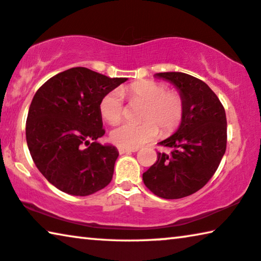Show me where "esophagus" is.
Segmentation results:
<instances>
[{
	"instance_id": "obj_1",
	"label": "esophagus",
	"mask_w": 261,
	"mask_h": 261,
	"mask_svg": "<svg viewBox=\"0 0 261 261\" xmlns=\"http://www.w3.org/2000/svg\"><path fill=\"white\" fill-rule=\"evenodd\" d=\"M118 151H119L120 154H123V153L136 152V151H138V149H126V147H118Z\"/></svg>"
}]
</instances>
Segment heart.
<instances>
[{
    "label": "heart",
    "instance_id": "obj_1",
    "mask_svg": "<svg viewBox=\"0 0 261 261\" xmlns=\"http://www.w3.org/2000/svg\"><path fill=\"white\" fill-rule=\"evenodd\" d=\"M132 103L143 104L141 124H122L111 131V141L126 149H137L158 136L159 125L168 135L179 126L184 116V99L179 92L168 91L164 84L155 81L135 82L118 91L107 93L100 100L99 112L108 123L115 124L123 117L122 96Z\"/></svg>",
    "mask_w": 261,
    "mask_h": 261
}]
</instances>
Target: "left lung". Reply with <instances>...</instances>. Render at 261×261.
I'll use <instances>...</instances> for the list:
<instances>
[{"label":"left lung","mask_w":261,"mask_h":261,"mask_svg":"<svg viewBox=\"0 0 261 261\" xmlns=\"http://www.w3.org/2000/svg\"><path fill=\"white\" fill-rule=\"evenodd\" d=\"M184 99V116L177 131L159 142L170 153L143 173L151 192L164 199H178L197 192L211 179L226 151V114L223 104L203 81L184 72H159Z\"/></svg>","instance_id":"left-lung-1"}]
</instances>
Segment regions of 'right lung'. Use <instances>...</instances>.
I'll return each instance as SVG.
<instances>
[{"label": "right lung", "mask_w": 261, "mask_h": 261, "mask_svg": "<svg viewBox=\"0 0 261 261\" xmlns=\"http://www.w3.org/2000/svg\"><path fill=\"white\" fill-rule=\"evenodd\" d=\"M126 81L77 67L57 73L35 93L25 124L27 144L35 165L58 190L83 197L111 181L118 150L96 142L106 134L99 104Z\"/></svg>", "instance_id": "1"}]
</instances>
